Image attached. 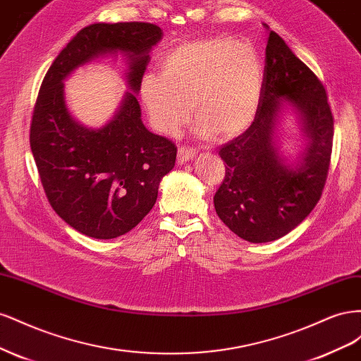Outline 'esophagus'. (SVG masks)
I'll list each match as a JSON object with an SVG mask.
<instances>
[{
	"label": "esophagus",
	"instance_id": "1",
	"mask_svg": "<svg viewBox=\"0 0 361 361\" xmlns=\"http://www.w3.org/2000/svg\"><path fill=\"white\" fill-rule=\"evenodd\" d=\"M194 157H195V149H192V147L180 146V147L178 149V161H179L180 164L192 159Z\"/></svg>",
	"mask_w": 361,
	"mask_h": 361
}]
</instances>
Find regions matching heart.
Segmentation results:
<instances>
[{
	"label": "heart",
	"instance_id": "b5f03b06",
	"mask_svg": "<svg viewBox=\"0 0 361 361\" xmlns=\"http://www.w3.org/2000/svg\"><path fill=\"white\" fill-rule=\"evenodd\" d=\"M264 80V64L255 47L212 36L185 42L167 52L161 75L146 73L141 78L140 97L152 125L162 134L176 133L192 108L200 137L228 140L253 123Z\"/></svg>",
	"mask_w": 361,
	"mask_h": 361
}]
</instances>
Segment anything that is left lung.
I'll use <instances>...</instances> for the list:
<instances>
[{
    "mask_svg": "<svg viewBox=\"0 0 361 361\" xmlns=\"http://www.w3.org/2000/svg\"><path fill=\"white\" fill-rule=\"evenodd\" d=\"M285 102L299 113L310 140L297 166L282 162L274 141ZM333 135L334 118L325 87L285 40L269 30L264 90L255 122L218 152L226 162L224 179L214 195L221 221L255 244L276 241L293 231L321 199Z\"/></svg>",
    "mask_w": 361,
    "mask_h": 361,
    "instance_id": "1",
    "label": "left lung"
}]
</instances>
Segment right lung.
Instances as JSON below:
<instances>
[{
	"instance_id": "1",
	"label": "right lung",
	"mask_w": 361,
	"mask_h": 361,
	"mask_svg": "<svg viewBox=\"0 0 361 361\" xmlns=\"http://www.w3.org/2000/svg\"><path fill=\"white\" fill-rule=\"evenodd\" d=\"M161 37L155 24H92L64 47L42 81L30 126L31 152L52 209L85 236L113 239L143 220L178 149L143 125L134 94H127L105 127H82L67 111L62 80L90 59L120 50L128 56V83L137 93L149 51Z\"/></svg>"
}]
</instances>
